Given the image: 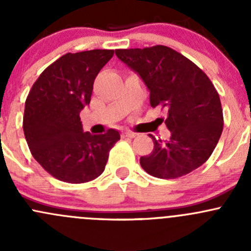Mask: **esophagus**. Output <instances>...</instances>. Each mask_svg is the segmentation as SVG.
Segmentation results:
<instances>
[{
  "instance_id": "1",
  "label": "esophagus",
  "mask_w": 251,
  "mask_h": 251,
  "mask_svg": "<svg viewBox=\"0 0 251 251\" xmlns=\"http://www.w3.org/2000/svg\"><path fill=\"white\" fill-rule=\"evenodd\" d=\"M124 137H127V138H133L136 136L135 132H131V131H125V132L123 133Z\"/></svg>"
}]
</instances>
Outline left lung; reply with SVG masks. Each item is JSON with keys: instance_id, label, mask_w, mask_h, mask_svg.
Returning a JSON list of instances; mask_svg holds the SVG:
<instances>
[{"instance_id": "8db88e82", "label": "left lung", "mask_w": 251, "mask_h": 251, "mask_svg": "<svg viewBox=\"0 0 251 251\" xmlns=\"http://www.w3.org/2000/svg\"><path fill=\"white\" fill-rule=\"evenodd\" d=\"M115 54L146 83L151 107L168 110L170 138L156 141L149 135L154 149L141 156L143 170L158 178H177L203 165L224 128L220 96L210 78L170 47L116 50Z\"/></svg>"}]
</instances>
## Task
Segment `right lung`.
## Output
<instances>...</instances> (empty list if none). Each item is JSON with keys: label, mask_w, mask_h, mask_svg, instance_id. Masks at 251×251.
<instances>
[{"label": "right lung", "mask_w": 251, "mask_h": 251, "mask_svg": "<svg viewBox=\"0 0 251 251\" xmlns=\"http://www.w3.org/2000/svg\"><path fill=\"white\" fill-rule=\"evenodd\" d=\"M113 50L67 53L47 67L25 102V140L35 160L53 177L83 183L104 171L109 151L120 140L110 128L85 132L80 111L90 104L93 81L111 59Z\"/></svg>", "instance_id": "1"}]
</instances>
